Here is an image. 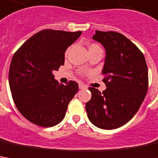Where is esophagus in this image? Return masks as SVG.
Here are the masks:
<instances>
[{"mask_svg": "<svg viewBox=\"0 0 158 158\" xmlns=\"http://www.w3.org/2000/svg\"><path fill=\"white\" fill-rule=\"evenodd\" d=\"M79 89H86L87 87L85 86V85H83V84L80 83V84H79Z\"/></svg>", "mask_w": 158, "mask_h": 158, "instance_id": "esophagus-1", "label": "esophagus"}]
</instances>
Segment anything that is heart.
<instances>
[{"instance_id":"b5f03b06","label":"heart","mask_w":158,"mask_h":158,"mask_svg":"<svg viewBox=\"0 0 158 158\" xmlns=\"http://www.w3.org/2000/svg\"><path fill=\"white\" fill-rule=\"evenodd\" d=\"M101 48L99 47L97 44H90L89 46V51H91V50H95V49H100ZM69 50H70V48H69L68 49L66 50V53H65V55L68 56L69 55Z\"/></svg>"}]
</instances>
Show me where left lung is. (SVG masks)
Returning <instances> with one entry per match:
<instances>
[{
  "label": "left lung",
  "instance_id": "left-lung-1",
  "mask_svg": "<svg viewBox=\"0 0 158 158\" xmlns=\"http://www.w3.org/2000/svg\"><path fill=\"white\" fill-rule=\"evenodd\" d=\"M93 40L105 48L102 74L106 89L89 88L91 99L86 103L89 121L102 130L124 125L139 110L148 90V69L144 56L120 33L96 30Z\"/></svg>",
  "mask_w": 158,
  "mask_h": 158
}]
</instances>
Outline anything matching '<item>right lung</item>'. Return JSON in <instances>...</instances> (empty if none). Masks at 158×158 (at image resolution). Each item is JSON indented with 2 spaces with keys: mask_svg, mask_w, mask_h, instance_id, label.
<instances>
[{
  "mask_svg": "<svg viewBox=\"0 0 158 158\" xmlns=\"http://www.w3.org/2000/svg\"><path fill=\"white\" fill-rule=\"evenodd\" d=\"M81 35L45 29L35 34L14 55L8 81L15 104L28 121L53 127L62 121L68 105L78 91L77 82L66 85L53 71L64 64L67 48Z\"/></svg>",
  "mask_w": 158,
  "mask_h": 158,
  "instance_id": "obj_1",
  "label": "right lung"
}]
</instances>
